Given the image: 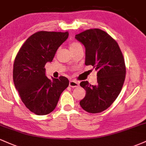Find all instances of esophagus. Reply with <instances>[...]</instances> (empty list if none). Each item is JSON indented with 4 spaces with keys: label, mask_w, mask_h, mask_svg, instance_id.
I'll return each instance as SVG.
<instances>
[{
    "label": "esophagus",
    "mask_w": 146,
    "mask_h": 146,
    "mask_svg": "<svg viewBox=\"0 0 146 146\" xmlns=\"http://www.w3.org/2000/svg\"><path fill=\"white\" fill-rule=\"evenodd\" d=\"M69 86L72 87V88H75V87L79 86V82L77 81H70L69 82Z\"/></svg>",
    "instance_id": "34e87169"
}]
</instances>
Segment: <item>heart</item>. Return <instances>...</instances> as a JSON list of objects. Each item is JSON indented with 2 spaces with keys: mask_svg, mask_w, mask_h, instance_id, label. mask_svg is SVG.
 Listing matches in <instances>:
<instances>
[{
  "mask_svg": "<svg viewBox=\"0 0 146 146\" xmlns=\"http://www.w3.org/2000/svg\"><path fill=\"white\" fill-rule=\"evenodd\" d=\"M80 46H82V45L80 44V43L77 42H71L69 45L70 49H71V51H73V50L76 49L77 48L80 47Z\"/></svg>",
  "mask_w": 146,
  "mask_h": 146,
  "instance_id": "obj_1",
  "label": "heart"
}]
</instances>
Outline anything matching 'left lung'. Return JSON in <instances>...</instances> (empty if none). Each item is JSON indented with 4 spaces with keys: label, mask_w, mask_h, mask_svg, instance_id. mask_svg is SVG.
Here are the masks:
<instances>
[{
    "label": "left lung",
    "mask_w": 146,
    "mask_h": 146,
    "mask_svg": "<svg viewBox=\"0 0 146 146\" xmlns=\"http://www.w3.org/2000/svg\"><path fill=\"white\" fill-rule=\"evenodd\" d=\"M75 38L86 48L85 64L98 71L96 85L80 83L86 95L80 104L89 113H101L115 102L123 87L126 71L123 53L116 40L102 29H87Z\"/></svg>",
    "instance_id": "1"
}]
</instances>
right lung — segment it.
I'll list each match as a JSON object with an SVG mask.
<instances>
[{
    "label": "right lung",
    "instance_id": "obj_1",
    "mask_svg": "<svg viewBox=\"0 0 146 146\" xmlns=\"http://www.w3.org/2000/svg\"><path fill=\"white\" fill-rule=\"evenodd\" d=\"M68 37V31H40L27 39L14 60L13 80L22 102L30 111L45 115L56 108L69 81L60 76L47 78L44 66L52 62L57 50Z\"/></svg>",
    "mask_w": 146,
    "mask_h": 146
}]
</instances>
